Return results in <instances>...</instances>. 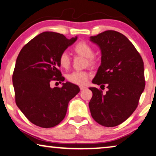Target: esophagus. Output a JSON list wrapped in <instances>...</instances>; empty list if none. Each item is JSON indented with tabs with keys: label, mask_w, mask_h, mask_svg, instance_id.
Here are the masks:
<instances>
[{
	"label": "esophagus",
	"mask_w": 156,
	"mask_h": 156,
	"mask_svg": "<svg viewBox=\"0 0 156 156\" xmlns=\"http://www.w3.org/2000/svg\"><path fill=\"white\" fill-rule=\"evenodd\" d=\"M80 89L81 91H82V90H84V89H86V87H85L84 86H80Z\"/></svg>",
	"instance_id": "1"
}]
</instances>
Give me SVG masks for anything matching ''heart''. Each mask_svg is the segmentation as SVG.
Masks as SVG:
<instances>
[{"mask_svg": "<svg viewBox=\"0 0 156 156\" xmlns=\"http://www.w3.org/2000/svg\"><path fill=\"white\" fill-rule=\"evenodd\" d=\"M73 50L80 56L86 57L87 65L95 66L97 64V59L94 56V49L92 46L85 41H80L74 46ZM59 64L63 69H68L71 64V59L69 55L63 52L59 57ZM89 76V73L84 71L74 72L67 76V80L70 82L76 84H84L87 82Z\"/></svg>", "mask_w": 156, "mask_h": 156, "instance_id": "b5f03b06", "label": "heart"}]
</instances>
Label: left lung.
Wrapping results in <instances>:
<instances>
[{
	"instance_id": "obj_1",
	"label": "left lung",
	"mask_w": 156,
	"mask_h": 156,
	"mask_svg": "<svg viewBox=\"0 0 156 156\" xmlns=\"http://www.w3.org/2000/svg\"><path fill=\"white\" fill-rule=\"evenodd\" d=\"M90 40L101 52V65L92 83L106 85L108 91L104 94L100 89L89 87L93 94L89 109L100 125L116 126L137 108L145 88L144 62L131 41L119 32L104 31Z\"/></svg>"
}]
</instances>
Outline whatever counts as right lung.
Returning <instances> with one entry per match:
<instances>
[{
  "label": "right lung",
  "mask_w": 156,
  "mask_h": 156,
  "mask_svg": "<svg viewBox=\"0 0 156 156\" xmlns=\"http://www.w3.org/2000/svg\"><path fill=\"white\" fill-rule=\"evenodd\" d=\"M77 37L44 32L32 39L19 53L12 74L16 103L26 118L37 126L51 128L65 117L69 101L80 92L70 82L51 88L50 82H63L59 57Z\"/></svg>",
  "instance_id": "1"
}]
</instances>
